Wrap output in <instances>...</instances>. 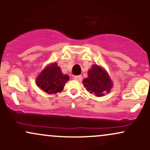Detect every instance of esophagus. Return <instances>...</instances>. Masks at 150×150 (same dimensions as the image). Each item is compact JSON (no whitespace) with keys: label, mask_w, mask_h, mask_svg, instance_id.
Segmentation results:
<instances>
[{"label":"esophagus","mask_w":150,"mask_h":150,"mask_svg":"<svg viewBox=\"0 0 150 150\" xmlns=\"http://www.w3.org/2000/svg\"><path fill=\"white\" fill-rule=\"evenodd\" d=\"M74 79H75V80L80 81L82 80V76H81V75H75V76L74 77Z\"/></svg>","instance_id":"obj_1"}]
</instances>
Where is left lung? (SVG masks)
<instances>
[{
  "instance_id": "1",
  "label": "left lung",
  "mask_w": 150,
  "mask_h": 150,
  "mask_svg": "<svg viewBox=\"0 0 150 150\" xmlns=\"http://www.w3.org/2000/svg\"><path fill=\"white\" fill-rule=\"evenodd\" d=\"M84 87L90 94L102 97L104 93L109 92L112 82L108 73L97 65H93L88 71V77L83 80Z\"/></svg>"
}]
</instances>
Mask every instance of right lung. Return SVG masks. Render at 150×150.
Segmentation results:
<instances>
[{"mask_svg": "<svg viewBox=\"0 0 150 150\" xmlns=\"http://www.w3.org/2000/svg\"><path fill=\"white\" fill-rule=\"evenodd\" d=\"M69 76L62 73L57 63H54L42 70L37 78V85L48 94L61 92Z\"/></svg>", "mask_w": 150, "mask_h": 150, "instance_id": "right-lung-1", "label": "right lung"}]
</instances>
